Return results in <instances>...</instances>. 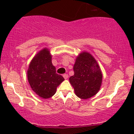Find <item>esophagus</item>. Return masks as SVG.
<instances>
[{"label": "esophagus", "mask_w": 134, "mask_h": 134, "mask_svg": "<svg viewBox=\"0 0 134 134\" xmlns=\"http://www.w3.org/2000/svg\"><path fill=\"white\" fill-rule=\"evenodd\" d=\"M63 77L65 79H67L68 78V75L67 74H64L63 75Z\"/></svg>", "instance_id": "1"}]
</instances>
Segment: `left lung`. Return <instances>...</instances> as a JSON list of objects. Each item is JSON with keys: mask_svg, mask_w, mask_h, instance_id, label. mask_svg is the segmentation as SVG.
I'll return each instance as SVG.
<instances>
[{"mask_svg": "<svg viewBox=\"0 0 134 134\" xmlns=\"http://www.w3.org/2000/svg\"><path fill=\"white\" fill-rule=\"evenodd\" d=\"M74 74L69 77L79 98L86 99L96 94L102 83V74L98 63L93 56L83 52L76 58L74 65Z\"/></svg>", "mask_w": 134, "mask_h": 134, "instance_id": "8db88e82", "label": "left lung"}]
</instances>
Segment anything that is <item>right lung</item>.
Listing matches in <instances>:
<instances>
[{
  "mask_svg": "<svg viewBox=\"0 0 134 134\" xmlns=\"http://www.w3.org/2000/svg\"><path fill=\"white\" fill-rule=\"evenodd\" d=\"M47 49L40 51L33 58L27 71V77L31 88L38 96L44 99L52 97L57 87L65 80L56 73L55 67Z\"/></svg>",
  "mask_w": 134,
  "mask_h": 134,
  "instance_id": "1",
  "label": "right lung"
}]
</instances>
